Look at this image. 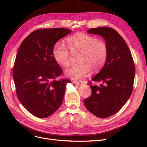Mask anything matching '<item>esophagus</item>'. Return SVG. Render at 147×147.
<instances>
[{"label":"esophagus","mask_w":147,"mask_h":147,"mask_svg":"<svg viewBox=\"0 0 147 147\" xmlns=\"http://www.w3.org/2000/svg\"><path fill=\"white\" fill-rule=\"evenodd\" d=\"M73 83L75 84H76V85H82L83 84V82L82 81H74Z\"/></svg>","instance_id":"esophagus-1"}]
</instances>
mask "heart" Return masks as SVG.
<instances>
[{
    "instance_id": "heart-1",
    "label": "heart",
    "mask_w": 147,
    "mask_h": 147,
    "mask_svg": "<svg viewBox=\"0 0 147 147\" xmlns=\"http://www.w3.org/2000/svg\"><path fill=\"white\" fill-rule=\"evenodd\" d=\"M66 45L72 55L79 53L78 62L65 72L67 77L80 80L89 73L91 68L97 70L103 66L109 54L108 46L105 41L83 32L74 34L66 38ZM65 47L60 43L53 47L52 54L57 64L66 67L69 65L70 53Z\"/></svg>"
}]
</instances>
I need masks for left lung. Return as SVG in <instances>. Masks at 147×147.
<instances>
[{"label":"left lung","mask_w":147,"mask_h":147,"mask_svg":"<svg viewBox=\"0 0 147 147\" xmlns=\"http://www.w3.org/2000/svg\"><path fill=\"white\" fill-rule=\"evenodd\" d=\"M87 32L103 37L109 54L103 68L91 79L100 84L93 86L90 83L92 94L84 99V104L95 116L108 118L118 112L132 94L135 77L134 61L126 42L114 29L92 28Z\"/></svg>","instance_id":"left-lung-1"}]
</instances>
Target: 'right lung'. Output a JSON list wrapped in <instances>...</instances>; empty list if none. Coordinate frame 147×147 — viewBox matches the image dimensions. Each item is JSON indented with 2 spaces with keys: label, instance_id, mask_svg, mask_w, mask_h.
Listing matches in <instances>:
<instances>
[{
  "label": "right lung",
  "instance_id": "obj_1",
  "mask_svg": "<svg viewBox=\"0 0 147 147\" xmlns=\"http://www.w3.org/2000/svg\"><path fill=\"white\" fill-rule=\"evenodd\" d=\"M72 31L65 28L40 29L26 37L18 51L13 77L18 98L35 117L44 118L59 108L69 79L56 78L63 70L53 58L55 43Z\"/></svg>",
  "mask_w": 147,
  "mask_h": 147
}]
</instances>
